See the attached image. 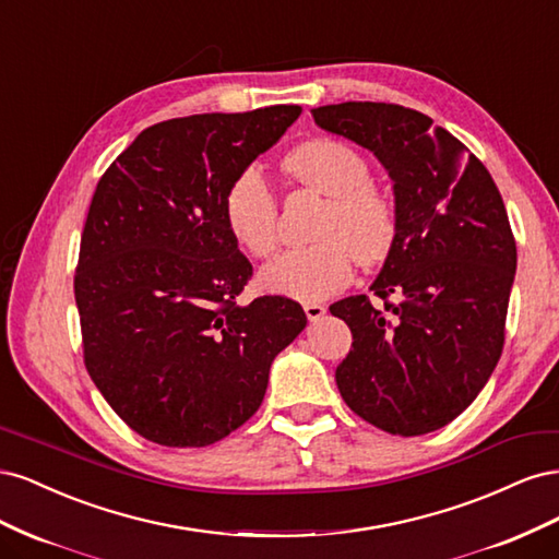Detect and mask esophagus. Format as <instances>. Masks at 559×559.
<instances>
[{"instance_id": "1", "label": "esophagus", "mask_w": 559, "mask_h": 559, "mask_svg": "<svg viewBox=\"0 0 559 559\" xmlns=\"http://www.w3.org/2000/svg\"><path fill=\"white\" fill-rule=\"evenodd\" d=\"M302 310H306V314H308L310 321H319L321 317L326 314V308L319 306V302H306V306H302Z\"/></svg>"}]
</instances>
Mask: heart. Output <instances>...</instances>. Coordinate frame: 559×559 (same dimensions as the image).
I'll return each mask as SVG.
<instances>
[{
  "label": "heart",
  "mask_w": 559,
  "mask_h": 559,
  "mask_svg": "<svg viewBox=\"0 0 559 559\" xmlns=\"http://www.w3.org/2000/svg\"><path fill=\"white\" fill-rule=\"evenodd\" d=\"M286 170L326 195L314 228L317 242L280 253L261 270L265 292L302 302L324 300L349 284L354 259L382 261L399 230L396 202L370 181V163L341 140H312L286 156ZM277 198L257 165L233 177L224 193L230 235L253 259H265L280 242Z\"/></svg>",
  "instance_id": "1"
}]
</instances>
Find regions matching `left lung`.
Instances as JSON below:
<instances>
[{
	"label": "left lung",
	"instance_id": "1",
	"mask_svg": "<svg viewBox=\"0 0 559 559\" xmlns=\"http://www.w3.org/2000/svg\"><path fill=\"white\" fill-rule=\"evenodd\" d=\"M321 130L370 148L394 181L399 230L366 294L331 306L352 331L335 368L349 408L394 436L462 415L506 341L515 238L487 167L429 116L401 105L312 109Z\"/></svg>",
	"mask_w": 559,
	"mask_h": 559
}]
</instances>
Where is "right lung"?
<instances>
[{
  "label": "right lung",
  "instance_id": "obj_1",
  "mask_svg": "<svg viewBox=\"0 0 559 559\" xmlns=\"http://www.w3.org/2000/svg\"><path fill=\"white\" fill-rule=\"evenodd\" d=\"M298 114L275 105L156 123L97 181L74 275L83 364L151 443L205 448L242 427L270 364L308 324L284 296L238 306L253 270L224 218L233 177Z\"/></svg>",
  "mask_w": 559,
  "mask_h": 559
}]
</instances>
